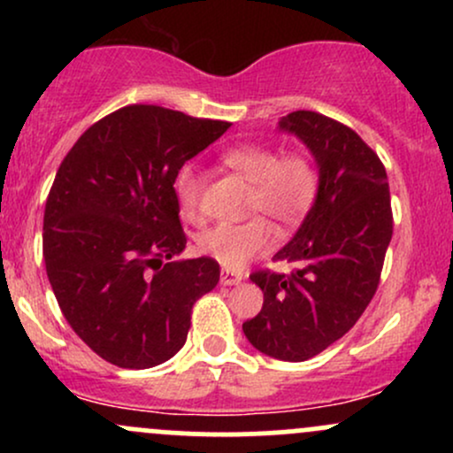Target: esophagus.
<instances>
[{"label":"esophagus","instance_id":"esophagus-1","mask_svg":"<svg viewBox=\"0 0 453 453\" xmlns=\"http://www.w3.org/2000/svg\"><path fill=\"white\" fill-rule=\"evenodd\" d=\"M242 280H244L242 273H236V270H230V268L221 270V285H238L242 283Z\"/></svg>","mask_w":453,"mask_h":453}]
</instances>
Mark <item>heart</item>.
<instances>
[{"label": "heart", "mask_w": 453, "mask_h": 453, "mask_svg": "<svg viewBox=\"0 0 453 453\" xmlns=\"http://www.w3.org/2000/svg\"><path fill=\"white\" fill-rule=\"evenodd\" d=\"M226 168L251 183L247 209L264 212L280 226H296L313 206L317 196V170L309 155H279L268 144H238L221 155ZM200 174L185 165L176 176V196L187 221L200 223ZM274 244V232L264 219L238 226H217L197 236V249L215 257L226 268L238 270Z\"/></svg>", "instance_id": "1"}]
</instances>
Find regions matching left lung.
<instances>
[{"label":"left lung","instance_id":"8db88e82","mask_svg":"<svg viewBox=\"0 0 453 453\" xmlns=\"http://www.w3.org/2000/svg\"><path fill=\"white\" fill-rule=\"evenodd\" d=\"M279 129L311 150L319 185L303 226L274 256L292 264V274H251L264 306L242 332L270 357L304 362L347 334L375 296L392 241V206L381 159L351 127L296 111Z\"/></svg>","mask_w":453,"mask_h":453}]
</instances>
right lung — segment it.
Returning a JSON list of instances; mask_svg holds the SVG:
<instances>
[{
    "instance_id": "add662e5",
    "label": "right lung",
    "mask_w": 453,
    "mask_h": 453,
    "mask_svg": "<svg viewBox=\"0 0 453 453\" xmlns=\"http://www.w3.org/2000/svg\"><path fill=\"white\" fill-rule=\"evenodd\" d=\"M227 127L134 104L93 123L57 170L46 274L72 330L114 366L170 360L187 341L191 306L219 283L215 259H174L187 244L174 180Z\"/></svg>"
}]
</instances>
